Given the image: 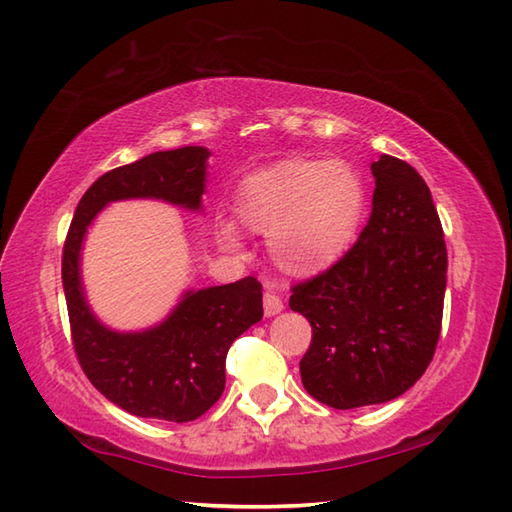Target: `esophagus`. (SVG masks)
Listing matches in <instances>:
<instances>
[{
	"instance_id": "34e87169",
	"label": "esophagus",
	"mask_w": 512,
	"mask_h": 512,
	"mask_svg": "<svg viewBox=\"0 0 512 512\" xmlns=\"http://www.w3.org/2000/svg\"><path fill=\"white\" fill-rule=\"evenodd\" d=\"M281 310H284V301H281L275 292L266 290L264 292V314L266 317H275V314H279Z\"/></svg>"
}]
</instances>
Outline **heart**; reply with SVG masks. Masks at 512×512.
<instances>
[{
    "instance_id": "heart-1",
    "label": "heart",
    "mask_w": 512,
    "mask_h": 512,
    "mask_svg": "<svg viewBox=\"0 0 512 512\" xmlns=\"http://www.w3.org/2000/svg\"><path fill=\"white\" fill-rule=\"evenodd\" d=\"M367 204L365 182L341 160H284L242 182L237 220L268 235V253L290 275H314L352 246ZM217 242L242 248L237 226L217 222Z\"/></svg>"
}]
</instances>
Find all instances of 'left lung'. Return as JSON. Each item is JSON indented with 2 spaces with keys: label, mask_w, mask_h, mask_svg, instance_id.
<instances>
[{
  "label": "left lung",
  "mask_w": 512,
  "mask_h": 512,
  "mask_svg": "<svg viewBox=\"0 0 512 512\" xmlns=\"http://www.w3.org/2000/svg\"><path fill=\"white\" fill-rule=\"evenodd\" d=\"M372 173V215L358 242L290 297L312 325L303 387L334 409L405 394L429 367L442 328L449 262L427 182L387 154Z\"/></svg>",
  "instance_id": "1"
}]
</instances>
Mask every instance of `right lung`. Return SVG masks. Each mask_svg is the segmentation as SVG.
<instances>
[{"label": "right lung", "instance_id": "add662e5", "mask_svg": "<svg viewBox=\"0 0 512 512\" xmlns=\"http://www.w3.org/2000/svg\"><path fill=\"white\" fill-rule=\"evenodd\" d=\"M206 158L204 147H180L107 171L85 191L63 244L61 277L79 365L107 400L140 418L189 422L220 400L228 347L262 321V284L244 277L191 290L156 328L118 334L96 321L85 303L81 242L96 213L114 200L158 198L198 211Z\"/></svg>", "mask_w": 512, "mask_h": 512}]
</instances>
